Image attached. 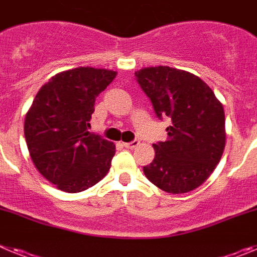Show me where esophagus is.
<instances>
[{"instance_id": "esophagus-1", "label": "esophagus", "mask_w": 257, "mask_h": 257, "mask_svg": "<svg viewBox=\"0 0 257 257\" xmlns=\"http://www.w3.org/2000/svg\"><path fill=\"white\" fill-rule=\"evenodd\" d=\"M139 144H140L139 140H133V142H130V143H122V145H123L124 148H127V149L136 148V147H138Z\"/></svg>"}]
</instances>
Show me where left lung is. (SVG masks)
<instances>
[{"label":"left lung","mask_w":257,"mask_h":257,"mask_svg":"<svg viewBox=\"0 0 257 257\" xmlns=\"http://www.w3.org/2000/svg\"><path fill=\"white\" fill-rule=\"evenodd\" d=\"M158 119H169L167 139L153 144L156 156L143 167L156 187L172 194L205 183L225 148L221 103L199 77L175 68L151 67L135 72Z\"/></svg>","instance_id":"1"}]
</instances>
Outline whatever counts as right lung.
Returning a JSON list of instances; mask_svg holds the SVG:
<instances>
[{"label": "right lung", "mask_w": 257, "mask_h": 257, "mask_svg": "<svg viewBox=\"0 0 257 257\" xmlns=\"http://www.w3.org/2000/svg\"><path fill=\"white\" fill-rule=\"evenodd\" d=\"M114 70L79 67L52 77L26 115L24 135L36 169L63 192L91 188L108 174L115 145L88 133L95 100Z\"/></svg>", "instance_id": "right-lung-1"}]
</instances>
